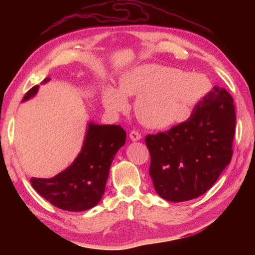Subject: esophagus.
Masks as SVG:
<instances>
[{
    "instance_id": "1",
    "label": "esophagus",
    "mask_w": 255,
    "mask_h": 255,
    "mask_svg": "<svg viewBox=\"0 0 255 255\" xmlns=\"http://www.w3.org/2000/svg\"><path fill=\"white\" fill-rule=\"evenodd\" d=\"M129 137L132 140V141H138V140L141 139V134H140L137 130H131L129 133Z\"/></svg>"
}]
</instances>
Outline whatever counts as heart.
Segmentation results:
<instances>
[{"label":"heart","mask_w":255,"mask_h":255,"mask_svg":"<svg viewBox=\"0 0 255 255\" xmlns=\"http://www.w3.org/2000/svg\"><path fill=\"white\" fill-rule=\"evenodd\" d=\"M209 89L203 74L143 64L123 75L119 90L107 88L104 103L110 111L121 112L127 106L126 96L137 95L134 110L140 121L151 128H167L187 121Z\"/></svg>","instance_id":"obj_1"}]
</instances>
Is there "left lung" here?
I'll use <instances>...</instances> for the list:
<instances>
[{
    "mask_svg": "<svg viewBox=\"0 0 255 255\" xmlns=\"http://www.w3.org/2000/svg\"><path fill=\"white\" fill-rule=\"evenodd\" d=\"M235 133L234 99L228 91L214 86L187 121L145 136L149 174L156 193L180 203L207 192L230 163Z\"/></svg>",
    "mask_w": 255,
    "mask_h": 255,
    "instance_id": "left-lung-1",
    "label": "left lung"
}]
</instances>
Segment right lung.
<instances>
[{
    "label": "right lung",
    "instance_id": "right-lung-1",
    "mask_svg": "<svg viewBox=\"0 0 255 255\" xmlns=\"http://www.w3.org/2000/svg\"><path fill=\"white\" fill-rule=\"evenodd\" d=\"M49 81L46 78L44 82ZM38 85L25 94L23 101L34 96ZM126 141V131L119 125L89 124L82 150L73 163L51 178L31 177L35 191L56 207L83 211L94 207L105 192L112 161Z\"/></svg>",
    "mask_w": 255,
    "mask_h": 255
}]
</instances>
